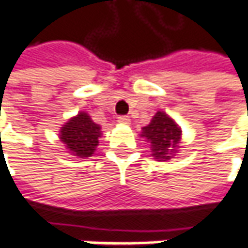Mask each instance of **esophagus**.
Wrapping results in <instances>:
<instances>
[{
    "instance_id": "34e87169",
    "label": "esophagus",
    "mask_w": 248,
    "mask_h": 248,
    "mask_svg": "<svg viewBox=\"0 0 248 248\" xmlns=\"http://www.w3.org/2000/svg\"><path fill=\"white\" fill-rule=\"evenodd\" d=\"M118 122H119V124H130V118H129V116H126V115L118 116Z\"/></svg>"
}]
</instances>
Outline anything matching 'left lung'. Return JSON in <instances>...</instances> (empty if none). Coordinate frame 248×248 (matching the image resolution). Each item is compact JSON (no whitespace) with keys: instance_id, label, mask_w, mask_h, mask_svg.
Segmentation results:
<instances>
[{"instance_id":"8db88e82","label":"left lung","mask_w":248,"mask_h":248,"mask_svg":"<svg viewBox=\"0 0 248 248\" xmlns=\"http://www.w3.org/2000/svg\"><path fill=\"white\" fill-rule=\"evenodd\" d=\"M141 137L151 142L152 156L159 160H169L177 152L181 140V129L163 111H158L150 124L142 127Z\"/></svg>"}]
</instances>
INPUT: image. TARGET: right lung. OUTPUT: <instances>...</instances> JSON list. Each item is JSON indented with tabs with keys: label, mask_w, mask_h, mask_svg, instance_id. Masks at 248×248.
<instances>
[{
	"label": "right lung",
	"mask_w": 248,
	"mask_h": 248,
	"mask_svg": "<svg viewBox=\"0 0 248 248\" xmlns=\"http://www.w3.org/2000/svg\"><path fill=\"white\" fill-rule=\"evenodd\" d=\"M59 136L73 155L78 158H89L98 145L101 127L94 124L86 112H79L63 124Z\"/></svg>",
	"instance_id": "right-lung-1"
}]
</instances>
